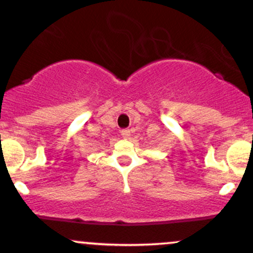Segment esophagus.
I'll return each instance as SVG.
<instances>
[{
	"label": "esophagus",
	"instance_id": "1",
	"mask_svg": "<svg viewBox=\"0 0 253 253\" xmlns=\"http://www.w3.org/2000/svg\"><path fill=\"white\" fill-rule=\"evenodd\" d=\"M121 135L124 139H128L130 136V130L129 129H123L121 130Z\"/></svg>",
	"mask_w": 253,
	"mask_h": 253
}]
</instances>
